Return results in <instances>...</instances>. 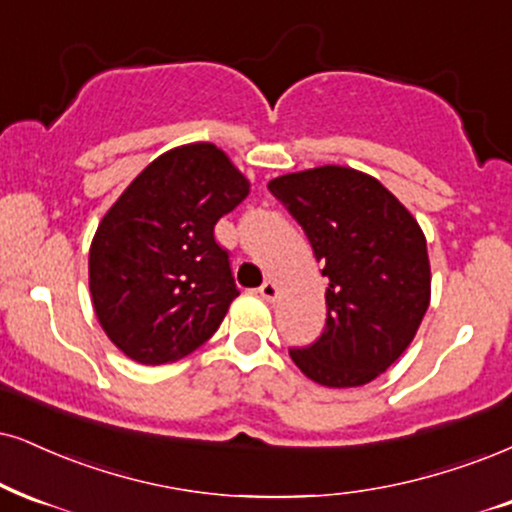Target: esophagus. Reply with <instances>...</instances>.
<instances>
[{
  "mask_svg": "<svg viewBox=\"0 0 512 512\" xmlns=\"http://www.w3.org/2000/svg\"><path fill=\"white\" fill-rule=\"evenodd\" d=\"M258 294H261L266 301H275L277 299V285L273 280H266L261 287H258Z\"/></svg>",
  "mask_w": 512,
  "mask_h": 512,
  "instance_id": "34e87169",
  "label": "esophagus"
}]
</instances>
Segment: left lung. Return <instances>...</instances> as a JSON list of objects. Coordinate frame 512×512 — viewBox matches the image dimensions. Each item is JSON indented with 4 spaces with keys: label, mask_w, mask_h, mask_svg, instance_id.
Returning <instances> with one entry per match:
<instances>
[{
    "label": "left lung",
    "mask_w": 512,
    "mask_h": 512,
    "mask_svg": "<svg viewBox=\"0 0 512 512\" xmlns=\"http://www.w3.org/2000/svg\"><path fill=\"white\" fill-rule=\"evenodd\" d=\"M304 227L323 275L325 330L292 361L323 387H361L389 368L430 306V258L418 220L382 182L320 166L268 182Z\"/></svg>",
    "instance_id": "obj_1"
}]
</instances>
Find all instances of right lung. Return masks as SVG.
Listing matches in <instances>:
<instances>
[{
    "label": "right lung",
    "instance_id": "obj_1",
    "mask_svg": "<svg viewBox=\"0 0 512 512\" xmlns=\"http://www.w3.org/2000/svg\"><path fill=\"white\" fill-rule=\"evenodd\" d=\"M249 182L213 144L159 156L109 208L90 249L94 313L132 361L163 365L213 337L239 294L213 227Z\"/></svg>",
    "mask_w": 512,
    "mask_h": 512
}]
</instances>
